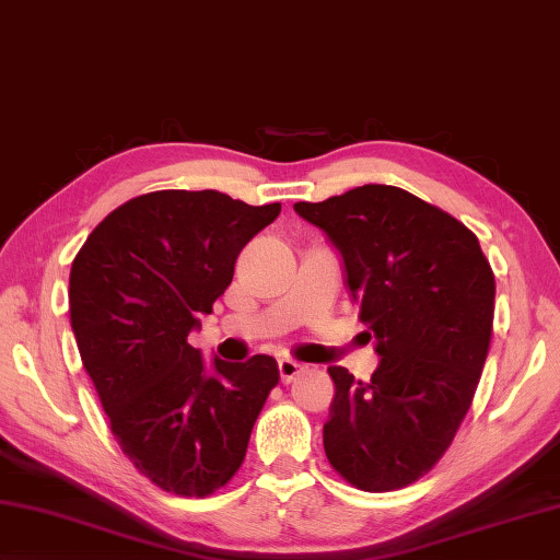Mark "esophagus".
<instances>
[{"label": "esophagus", "instance_id": "obj_1", "mask_svg": "<svg viewBox=\"0 0 560 560\" xmlns=\"http://www.w3.org/2000/svg\"><path fill=\"white\" fill-rule=\"evenodd\" d=\"M305 366L293 359H279V376L283 383H291L295 376L303 374Z\"/></svg>", "mask_w": 560, "mask_h": 560}]
</instances>
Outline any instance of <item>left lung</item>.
<instances>
[{"label": "left lung", "mask_w": 560, "mask_h": 560, "mask_svg": "<svg viewBox=\"0 0 560 560\" xmlns=\"http://www.w3.org/2000/svg\"><path fill=\"white\" fill-rule=\"evenodd\" d=\"M339 252L378 369L354 381L330 366L327 462L349 483L383 492L424 476L452 444L490 347L495 277L478 237L398 186L364 184L293 203Z\"/></svg>", "instance_id": "8db88e82"}]
</instances>
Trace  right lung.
<instances>
[{
  "label": "right lung",
  "mask_w": 560,
  "mask_h": 560,
  "mask_svg": "<svg viewBox=\"0 0 560 560\" xmlns=\"http://www.w3.org/2000/svg\"><path fill=\"white\" fill-rule=\"evenodd\" d=\"M281 203L249 206L221 191H152L118 206L77 252L70 323L124 454L158 488L206 498L245 462L277 361L213 357L199 330L235 261Z\"/></svg>",
  "instance_id": "right-lung-1"
}]
</instances>
